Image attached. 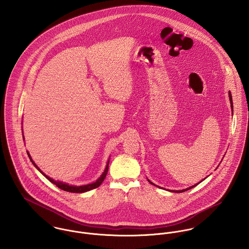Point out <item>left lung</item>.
Listing matches in <instances>:
<instances>
[{
    "mask_svg": "<svg viewBox=\"0 0 249 249\" xmlns=\"http://www.w3.org/2000/svg\"><path fill=\"white\" fill-rule=\"evenodd\" d=\"M229 100H230V105H231V108H232V113H233V101H232V96H231V93L229 92ZM205 179V178H204ZM203 179V180H204ZM149 181V180H148ZM202 181V180H201ZM200 181V182H201ZM150 182V181H149ZM200 182H198L197 184H196V185H194V186H191V187H189V188H187V189H184V190H181V191H173L174 193H183V192H186V191H188V190H190V189H192V188H194V187H196V185H198ZM151 183V182H150ZM151 184H153V183H151ZM154 185V184H153Z\"/></svg>",
    "mask_w": 249,
    "mask_h": 249,
    "instance_id": "8db88e82",
    "label": "left lung"
}]
</instances>
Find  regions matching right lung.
Here are the masks:
<instances>
[{"mask_svg": "<svg viewBox=\"0 0 249 249\" xmlns=\"http://www.w3.org/2000/svg\"><path fill=\"white\" fill-rule=\"evenodd\" d=\"M24 138V137H23ZM28 155H29V157H30V159H31V161H32V163L35 165V167H36V169L45 177V178H47L48 180H50L53 184H54V185H56L59 189H61V190H63V191H66V192H70V193H76V194H80V193H85V192H88V191H90V190H93V189H96V188H98L99 186H101V184L104 182V180H105V178L107 177V172H108V165H109V161L107 162V168H106V170H105V172H104V174L101 176V178H99L96 182H94V183H91V184H88V185H83V186H72V185H69V184H66V183H63V182H60V181H55V180H53V178H49L48 176H46L37 166H36V163L34 162V160L32 159V157H31V155H30V153L28 152Z\"/></svg>", "mask_w": 249, "mask_h": 249, "instance_id": "obj_1", "label": "right lung"}]
</instances>
